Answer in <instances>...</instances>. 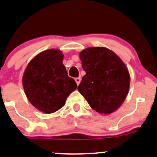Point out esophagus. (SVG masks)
<instances>
[{"instance_id": "1", "label": "esophagus", "mask_w": 157, "mask_h": 157, "mask_svg": "<svg viewBox=\"0 0 157 157\" xmlns=\"http://www.w3.org/2000/svg\"><path fill=\"white\" fill-rule=\"evenodd\" d=\"M80 80H81V79H80V77H77V78H75V81H76V83H77V86H78L79 84H80Z\"/></svg>"}]
</instances>
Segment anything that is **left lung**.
<instances>
[{
    "label": "left lung",
    "instance_id": "left-lung-1",
    "mask_svg": "<svg viewBox=\"0 0 157 157\" xmlns=\"http://www.w3.org/2000/svg\"><path fill=\"white\" fill-rule=\"evenodd\" d=\"M86 74L78 86L79 92L96 112L110 114L122 105L129 91L128 67L113 51L91 47L80 52Z\"/></svg>",
    "mask_w": 157,
    "mask_h": 157
}]
</instances>
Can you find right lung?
<instances>
[{
  "label": "right lung",
  "mask_w": 157,
  "mask_h": 157,
  "mask_svg": "<svg viewBox=\"0 0 157 157\" xmlns=\"http://www.w3.org/2000/svg\"><path fill=\"white\" fill-rule=\"evenodd\" d=\"M59 49L44 51L31 59L22 76V86L29 102L39 111L52 113L65 105L75 91V80L68 77Z\"/></svg>",
  "instance_id": "obj_1"
}]
</instances>
